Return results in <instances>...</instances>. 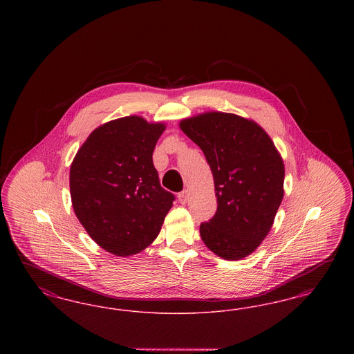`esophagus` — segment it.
Returning <instances> with one entry per match:
<instances>
[{
    "label": "esophagus",
    "instance_id": "esophagus-1",
    "mask_svg": "<svg viewBox=\"0 0 354 354\" xmlns=\"http://www.w3.org/2000/svg\"><path fill=\"white\" fill-rule=\"evenodd\" d=\"M178 199H179V202L182 203V204H185L187 201H188V191L185 189V191L179 192V194H178Z\"/></svg>",
    "mask_w": 354,
    "mask_h": 354
}]
</instances>
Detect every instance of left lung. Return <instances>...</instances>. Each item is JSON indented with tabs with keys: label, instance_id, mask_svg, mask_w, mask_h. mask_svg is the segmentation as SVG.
I'll list each match as a JSON object with an SVG mask.
<instances>
[{
	"label": "left lung",
	"instance_id": "8db88e82",
	"mask_svg": "<svg viewBox=\"0 0 354 354\" xmlns=\"http://www.w3.org/2000/svg\"><path fill=\"white\" fill-rule=\"evenodd\" d=\"M204 152L218 209L201 224L204 244L220 257L239 260L268 235L284 196V163L268 134L252 120L207 113L180 122Z\"/></svg>",
	"mask_w": 354,
	"mask_h": 354
}]
</instances>
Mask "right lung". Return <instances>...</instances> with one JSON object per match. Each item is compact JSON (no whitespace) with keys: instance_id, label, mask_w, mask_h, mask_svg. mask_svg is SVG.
Instances as JSON below:
<instances>
[{"instance_id":"right-lung-1","label":"right lung","mask_w":354,"mask_h":354,"mask_svg":"<svg viewBox=\"0 0 354 354\" xmlns=\"http://www.w3.org/2000/svg\"><path fill=\"white\" fill-rule=\"evenodd\" d=\"M163 131V124L140 117L111 120L90 134L71 163L74 212L107 252H140L160 232L175 201L152 163Z\"/></svg>"}]
</instances>
